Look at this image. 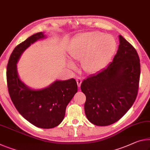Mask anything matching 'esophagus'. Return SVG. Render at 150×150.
Listing matches in <instances>:
<instances>
[{"mask_svg":"<svg viewBox=\"0 0 150 150\" xmlns=\"http://www.w3.org/2000/svg\"><path fill=\"white\" fill-rule=\"evenodd\" d=\"M76 81H77V83L78 87H80L81 84V83H82L81 78L80 77H77V78H76Z\"/></svg>","mask_w":150,"mask_h":150,"instance_id":"esophagus-1","label":"esophagus"}]
</instances>
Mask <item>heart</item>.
I'll list each match as a JSON object with an SVG mask.
<instances>
[{
  "instance_id": "b5f03b06",
  "label": "heart",
  "mask_w": 150,
  "mask_h": 150,
  "mask_svg": "<svg viewBox=\"0 0 150 150\" xmlns=\"http://www.w3.org/2000/svg\"><path fill=\"white\" fill-rule=\"evenodd\" d=\"M117 43L114 37L100 32L85 33L76 38L70 56L76 61H83L88 73L100 70L115 53ZM70 65L73 66L72 64Z\"/></svg>"
}]
</instances>
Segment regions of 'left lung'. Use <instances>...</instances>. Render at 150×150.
Here are the masks:
<instances>
[{
    "label": "left lung",
    "mask_w": 150,
    "mask_h": 150,
    "mask_svg": "<svg viewBox=\"0 0 150 150\" xmlns=\"http://www.w3.org/2000/svg\"><path fill=\"white\" fill-rule=\"evenodd\" d=\"M113 61L106 68L83 81L86 96L85 113L93 124L106 126L120 120L134 104L140 77L136 50L122 35Z\"/></svg>",
    "instance_id": "8db88e82"
}]
</instances>
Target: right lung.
Wrapping results in <instances>:
<instances>
[{"mask_svg": "<svg viewBox=\"0 0 150 150\" xmlns=\"http://www.w3.org/2000/svg\"><path fill=\"white\" fill-rule=\"evenodd\" d=\"M43 38V33H37L15 47L7 65L6 81L11 100L21 115L35 126L50 129L63 121L67 105L77 92V85L72 78L56 81L48 87L34 90L20 80L16 63L21 54L33 42Z\"/></svg>", "mask_w": 150, "mask_h": 150, "instance_id": "obj_1", "label": "right lung"}]
</instances>
